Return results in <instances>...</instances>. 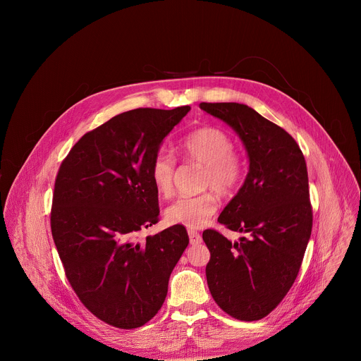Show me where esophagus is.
Wrapping results in <instances>:
<instances>
[{
  "mask_svg": "<svg viewBox=\"0 0 361 361\" xmlns=\"http://www.w3.org/2000/svg\"><path fill=\"white\" fill-rule=\"evenodd\" d=\"M188 237H190V244H192V245L201 244V241H202L200 233H197L194 230H188Z\"/></svg>",
  "mask_w": 361,
  "mask_h": 361,
  "instance_id": "1",
  "label": "esophagus"
}]
</instances>
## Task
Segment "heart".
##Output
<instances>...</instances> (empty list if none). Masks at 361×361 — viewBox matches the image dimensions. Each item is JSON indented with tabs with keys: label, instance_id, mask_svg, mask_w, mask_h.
<instances>
[{
	"label": "heart",
	"instance_id": "1",
	"mask_svg": "<svg viewBox=\"0 0 361 361\" xmlns=\"http://www.w3.org/2000/svg\"><path fill=\"white\" fill-rule=\"evenodd\" d=\"M184 156L204 166L202 185L230 195L244 177V160L233 149L231 137L217 127H202L190 133L181 141ZM151 178L157 191L169 197L173 192L176 159L167 149H160L151 163ZM219 201L214 191L198 195H184L170 204L164 217L171 226L200 228L217 212Z\"/></svg>",
	"mask_w": 361,
	"mask_h": 361
}]
</instances>
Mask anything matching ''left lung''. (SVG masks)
<instances>
[{
	"mask_svg": "<svg viewBox=\"0 0 361 361\" xmlns=\"http://www.w3.org/2000/svg\"><path fill=\"white\" fill-rule=\"evenodd\" d=\"M200 109L238 134L250 161L244 184L219 217L245 237L231 243L216 230L202 233L210 250L207 284L227 314L260 320L291 288L312 235L305 160L286 130L245 104L201 102Z\"/></svg>",
	"mask_w": 361,
	"mask_h": 361,
	"instance_id": "1",
	"label": "left lung"
}]
</instances>
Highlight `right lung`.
<instances>
[{"label":"right lung","mask_w":361,"mask_h":361,"mask_svg":"<svg viewBox=\"0 0 361 361\" xmlns=\"http://www.w3.org/2000/svg\"><path fill=\"white\" fill-rule=\"evenodd\" d=\"M190 110L118 114L84 134L59 170L51 233L75 294L110 326L137 329L159 313L188 245L183 226L137 235L159 223L152 159Z\"/></svg>","instance_id":"add662e5"}]
</instances>
